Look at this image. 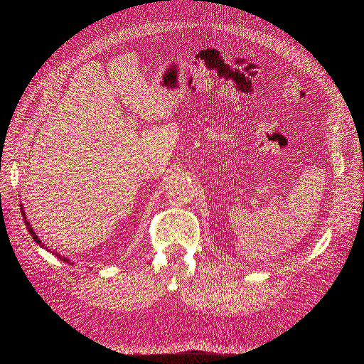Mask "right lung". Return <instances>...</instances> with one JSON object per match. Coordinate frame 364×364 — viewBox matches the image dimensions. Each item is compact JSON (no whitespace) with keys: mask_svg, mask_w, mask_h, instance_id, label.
<instances>
[{"mask_svg":"<svg viewBox=\"0 0 364 364\" xmlns=\"http://www.w3.org/2000/svg\"><path fill=\"white\" fill-rule=\"evenodd\" d=\"M22 216H23V219H25V225H26V228H28V231H29V234L32 235V238H33V241H37V243L40 245V246H43L44 247V243H41V240L38 238V235L33 232V230H32V225L26 220V216H25V213H23V207H22ZM59 256V259H62V261H65V262H68V259L66 257H63V256H60V255H58Z\"/></svg>","mask_w":364,"mask_h":364,"instance_id":"right-lung-1","label":"right lung"}]
</instances>
